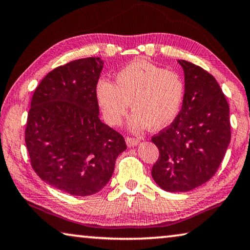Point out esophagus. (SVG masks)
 I'll return each mask as SVG.
<instances>
[{
	"instance_id": "esophagus-1",
	"label": "esophagus",
	"mask_w": 250,
	"mask_h": 250,
	"mask_svg": "<svg viewBox=\"0 0 250 250\" xmlns=\"http://www.w3.org/2000/svg\"><path fill=\"white\" fill-rule=\"evenodd\" d=\"M125 142L126 145H128V146H134L136 145H138L139 139H137V138H132V137H126Z\"/></svg>"
}]
</instances>
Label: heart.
Returning <instances> with one entry per match:
<instances>
[{
	"label": "heart",
	"mask_w": 250,
	"mask_h": 250,
	"mask_svg": "<svg viewBox=\"0 0 250 250\" xmlns=\"http://www.w3.org/2000/svg\"><path fill=\"white\" fill-rule=\"evenodd\" d=\"M185 83L180 74L145 60L129 63L116 74V84L101 80L97 97L108 124L117 125L129 110L134 111L130 126L139 131L150 126L160 130L179 113Z\"/></svg>",
	"instance_id": "1"
}]
</instances>
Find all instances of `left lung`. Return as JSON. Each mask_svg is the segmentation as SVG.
Here are the masks:
<instances>
[{
	"mask_svg": "<svg viewBox=\"0 0 250 250\" xmlns=\"http://www.w3.org/2000/svg\"><path fill=\"white\" fill-rule=\"evenodd\" d=\"M178 62L185 72L182 108L151 138L159 149L152 178L170 192L189 191L211 179L231 138L229 104L216 79L193 63Z\"/></svg>",
	"mask_w": 250,
	"mask_h": 250,
	"instance_id": "1",
	"label": "left lung"
}]
</instances>
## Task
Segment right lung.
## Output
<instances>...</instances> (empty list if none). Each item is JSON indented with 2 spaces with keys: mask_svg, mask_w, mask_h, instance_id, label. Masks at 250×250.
I'll list each match as a JSON object with an SVG mask.
<instances>
[{
  "mask_svg": "<svg viewBox=\"0 0 250 250\" xmlns=\"http://www.w3.org/2000/svg\"><path fill=\"white\" fill-rule=\"evenodd\" d=\"M100 58L71 61L47 73L35 89L25 126V145L35 173L73 196L104 187L125 138L99 119Z\"/></svg>",
  "mask_w": 250,
  "mask_h": 250,
  "instance_id": "right-lung-1",
  "label": "right lung"
}]
</instances>
